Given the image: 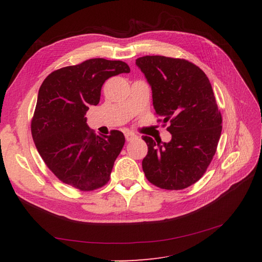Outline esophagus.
Listing matches in <instances>:
<instances>
[{
	"instance_id": "1",
	"label": "esophagus",
	"mask_w": 262,
	"mask_h": 262,
	"mask_svg": "<svg viewBox=\"0 0 262 262\" xmlns=\"http://www.w3.org/2000/svg\"><path fill=\"white\" fill-rule=\"evenodd\" d=\"M125 137H126V141H127V142H130V141H133V140H135V138H136L137 136L134 134V133H126Z\"/></svg>"
}]
</instances>
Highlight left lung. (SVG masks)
<instances>
[{
    "label": "left lung",
    "instance_id": "1",
    "mask_svg": "<svg viewBox=\"0 0 262 262\" xmlns=\"http://www.w3.org/2000/svg\"><path fill=\"white\" fill-rule=\"evenodd\" d=\"M136 65L152 88L155 115L172 135L169 143L143 136L146 179L161 189L181 190L202 178L216 153L222 115L203 70L183 58L143 56Z\"/></svg>",
    "mask_w": 262,
    "mask_h": 262
}]
</instances>
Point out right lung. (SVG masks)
Returning <instances> with one entry per match:
<instances>
[{"label": "right lung", "instance_id": "1", "mask_svg": "<svg viewBox=\"0 0 262 262\" xmlns=\"http://www.w3.org/2000/svg\"><path fill=\"white\" fill-rule=\"evenodd\" d=\"M130 69L121 60L88 59L52 72L39 89L31 135L39 154L58 179L81 191L103 187L124 147L125 136H98L85 114L97 105L105 80Z\"/></svg>", "mask_w": 262, "mask_h": 262}]
</instances>
